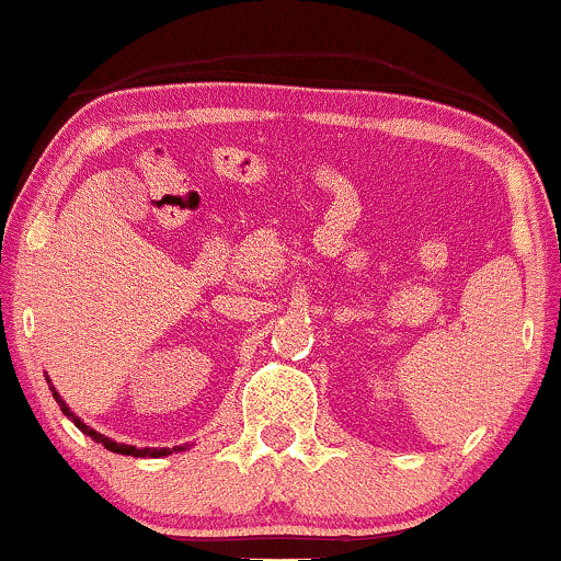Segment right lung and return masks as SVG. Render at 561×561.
Masks as SVG:
<instances>
[{
  "label": "right lung",
  "instance_id": "1",
  "mask_svg": "<svg viewBox=\"0 0 561 561\" xmlns=\"http://www.w3.org/2000/svg\"><path fill=\"white\" fill-rule=\"evenodd\" d=\"M47 383H49V379H47ZM53 389V398L58 400V405H60V411L66 413L68 419L73 421V424L79 426L81 432L87 434V437H92L94 443H100L103 445V448H108L111 453H122V456H135V458H163V456H169V453H178V450H185L187 445H174V448H137V445H127V443H116V439H111V437H105V434H100L98 430H92V426H87L84 421H81L77 413L71 411V408L66 405V400L60 398L58 392H55V387H49Z\"/></svg>",
  "mask_w": 561,
  "mask_h": 561
}]
</instances>
